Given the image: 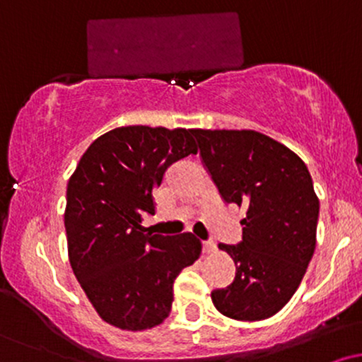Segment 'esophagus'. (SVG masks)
<instances>
[{
	"instance_id": "esophagus-1",
	"label": "esophagus",
	"mask_w": 362,
	"mask_h": 362,
	"mask_svg": "<svg viewBox=\"0 0 362 362\" xmlns=\"http://www.w3.org/2000/svg\"><path fill=\"white\" fill-rule=\"evenodd\" d=\"M202 250H204V253H213L216 250V243L213 240H207V242L202 243Z\"/></svg>"
}]
</instances>
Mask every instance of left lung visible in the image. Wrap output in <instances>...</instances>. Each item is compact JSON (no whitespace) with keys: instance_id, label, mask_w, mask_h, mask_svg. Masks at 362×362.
Here are the masks:
<instances>
[{"instance_id":"1","label":"left lung","mask_w":362,"mask_h":362,"mask_svg":"<svg viewBox=\"0 0 362 362\" xmlns=\"http://www.w3.org/2000/svg\"><path fill=\"white\" fill-rule=\"evenodd\" d=\"M194 136L223 201L247 207L242 242L218 245L236 274L211 293L214 306L235 320L272 317L296 293L317 245L320 202L308 168L257 131L194 129Z\"/></svg>"}]
</instances>
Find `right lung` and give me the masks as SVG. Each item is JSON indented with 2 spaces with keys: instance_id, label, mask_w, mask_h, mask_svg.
<instances>
[{
  "instance_id": "right-lung-1",
  "label": "right lung",
  "mask_w": 362,
  "mask_h": 362,
  "mask_svg": "<svg viewBox=\"0 0 362 362\" xmlns=\"http://www.w3.org/2000/svg\"><path fill=\"white\" fill-rule=\"evenodd\" d=\"M194 129L117 127L95 139L66 190L64 228L74 276L102 320L146 330L170 315L173 282L201 255L192 233H146L153 192L175 161L195 155Z\"/></svg>"
}]
</instances>
